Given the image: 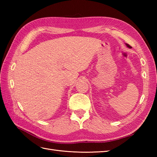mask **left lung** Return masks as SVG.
Here are the masks:
<instances>
[{"mask_svg":"<svg viewBox=\"0 0 157 157\" xmlns=\"http://www.w3.org/2000/svg\"><path fill=\"white\" fill-rule=\"evenodd\" d=\"M126 44V46H128V48H132V46H129L128 44Z\"/></svg>","mask_w":157,"mask_h":157,"instance_id":"obj_1","label":"left lung"}]
</instances>
